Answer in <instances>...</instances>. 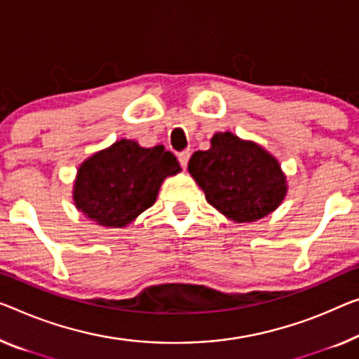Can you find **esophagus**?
<instances>
[{"instance_id": "1", "label": "esophagus", "mask_w": 359, "mask_h": 359, "mask_svg": "<svg viewBox=\"0 0 359 359\" xmlns=\"http://www.w3.org/2000/svg\"><path fill=\"white\" fill-rule=\"evenodd\" d=\"M189 159H190V153L189 151H184V153L179 154V163H180V165L184 169L187 168V164H189Z\"/></svg>"}]
</instances>
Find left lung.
Masks as SVG:
<instances>
[{
  "mask_svg": "<svg viewBox=\"0 0 359 359\" xmlns=\"http://www.w3.org/2000/svg\"><path fill=\"white\" fill-rule=\"evenodd\" d=\"M189 172L206 201L227 219L255 222L276 211L288 185L280 164L258 143L217 132L206 151H195Z\"/></svg>",
  "mask_w": 359,
  "mask_h": 359,
  "instance_id": "left-lung-1",
  "label": "left lung"
}]
</instances>
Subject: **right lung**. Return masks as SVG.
Masks as SVG:
<instances>
[{
  "label": "right lung",
  "instance_id": "right-lung-1",
  "mask_svg": "<svg viewBox=\"0 0 359 359\" xmlns=\"http://www.w3.org/2000/svg\"><path fill=\"white\" fill-rule=\"evenodd\" d=\"M180 170L177 159L163 145L143 148L122 138L79 165L74 205L98 226L122 229L153 206L164 179Z\"/></svg>",
  "mask_w": 359,
  "mask_h": 359
}]
</instances>
